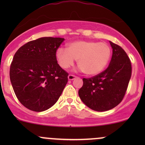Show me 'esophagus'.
I'll list each match as a JSON object with an SVG mask.
<instances>
[{
	"instance_id": "1",
	"label": "esophagus",
	"mask_w": 145,
	"mask_h": 145,
	"mask_svg": "<svg viewBox=\"0 0 145 145\" xmlns=\"http://www.w3.org/2000/svg\"><path fill=\"white\" fill-rule=\"evenodd\" d=\"M76 76H74V75H72V74H70L68 76V79L69 80H74L76 78Z\"/></svg>"
}]
</instances>
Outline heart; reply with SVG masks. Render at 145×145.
Instances as JSON below:
<instances>
[{
	"mask_svg": "<svg viewBox=\"0 0 145 145\" xmlns=\"http://www.w3.org/2000/svg\"><path fill=\"white\" fill-rule=\"evenodd\" d=\"M111 48L106 43L94 41H76L68 44L67 49L60 48L56 57L60 67L67 69L72 66L74 59L86 75L93 76L100 73L108 63Z\"/></svg>",
	"mask_w": 145,
	"mask_h": 145,
	"instance_id": "b5f03b06",
	"label": "heart"
}]
</instances>
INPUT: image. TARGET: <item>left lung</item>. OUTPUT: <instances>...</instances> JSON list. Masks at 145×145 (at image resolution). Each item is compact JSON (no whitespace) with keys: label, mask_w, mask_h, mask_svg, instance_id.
Segmentation results:
<instances>
[{"label":"left lung","mask_w":145,"mask_h":145,"mask_svg":"<svg viewBox=\"0 0 145 145\" xmlns=\"http://www.w3.org/2000/svg\"><path fill=\"white\" fill-rule=\"evenodd\" d=\"M112 55L108 67L100 74L83 78L78 95L84 104L93 110L104 112L114 108L123 99L131 76L127 54L119 45L110 41Z\"/></svg>","instance_id":"8db88e82"}]
</instances>
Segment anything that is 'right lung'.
Listing matches in <instances>:
<instances>
[{
  "mask_svg": "<svg viewBox=\"0 0 145 145\" xmlns=\"http://www.w3.org/2000/svg\"><path fill=\"white\" fill-rule=\"evenodd\" d=\"M64 38L46 37L21 46L11 63L10 80L18 99L26 108L42 112L58 101L68 73L59 66L56 52Z\"/></svg>",
  "mask_w": 145,
  "mask_h": 145,
  "instance_id": "1",
  "label": "right lung"
}]
</instances>
